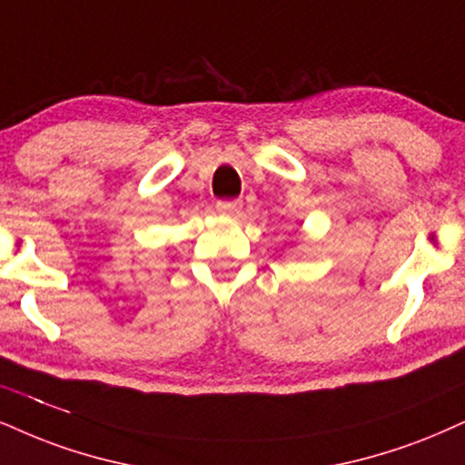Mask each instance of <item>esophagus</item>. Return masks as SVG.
Listing matches in <instances>:
<instances>
[{
	"instance_id": "esophagus-1",
	"label": "esophagus",
	"mask_w": 465,
	"mask_h": 465,
	"mask_svg": "<svg viewBox=\"0 0 465 465\" xmlns=\"http://www.w3.org/2000/svg\"><path fill=\"white\" fill-rule=\"evenodd\" d=\"M242 211V200H220L217 203V213L226 215V217H234L239 215Z\"/></svg>"
}]
</instances>
